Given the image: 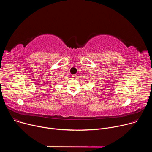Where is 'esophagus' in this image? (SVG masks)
I'll return each instance as SVG.
<instances>
[{"label": "esophagus", "mask_w": 152, "mask_h": 152, "mask_svg": "<svg viewBox=\"0 0 152 152\" xmlns=\"http://www.w3.org/2000/svg\"><path fill=\"white\" fill-rule=\"evenodd\" d=\"M72 77L73 79H76V78L77 77V76L76 75H73L72 76Z\"/></svg>", "instance_id": "34e87169"}]
</instances>
